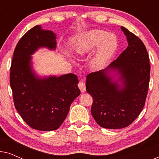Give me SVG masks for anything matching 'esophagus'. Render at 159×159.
I'll return each mask as SVG.
<instances>
[{
  "label": "esophagus",
  "instance_id": "obj_1",
  "mask_svg": "<svg viewBox=\"0 0 159 159\" xmlns=\"http://www.w3.org/2000/svg\"><path fill=\"white\" fill-rule=\"evenodd\" d=\"M78 87H79L80 90H81L82 93H83L86 90V84L83 81H80L79 83H78Z\"/></svg>",
  "mask_w": 159,
  "mask_h": 159
}]
</instances>
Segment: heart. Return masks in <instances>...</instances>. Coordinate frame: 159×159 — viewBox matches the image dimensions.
Masks as SVG:
<instances>
[{"label":"heart","mask_w":159,"mask_h":159,"mask_svg":"<svg viewBox=\"0 0 159 159\" xmlns=\"http://www.w3.org/2000/svg\"><path fill=\"white\" fill-rule=\"evenodd\" d=\"M99 44L95 61V65L98 66L109 59L116 51L118 43L114 34L98 30L86 32L77 38L75 51L78 56L84 55Z\"/></svg>","instance_id":"b5f03b06"}]
</instances>
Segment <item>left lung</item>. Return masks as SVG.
Here are the masks:
<instances>
[{"mask_svg": "<svg viewBox=\"0 0 159 159\" xmlns=\"http://www.w3.org/2000/svg\"><path fill=\"white\" fill-rule=\"evenodd\" d=\"M128 46L104 70L87 76L86 90L93 97L91 114L98 125L106 129H121L135 120L142 111L148 90L151 65L143 41L125 27ZM108 69L120 73L121 90L108 77Z\"/></svg>", "mask_w": 159, "mask_h": 159, "instance_id": "1", "label": "left lung"}]
</instances>
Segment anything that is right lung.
I'll list each match as a JSON object with an SVG mask.
<instances>
[{
  "mask_svg": "<svg viewBox=\"0 0 159 159\" xmlns=\"http://www.w3.org/2000/svg\"><path fill=\"white\" fill-rule=\"evenodd\" d=\"M52 31L35 26L17 43L10 68V85L14 106L23 120L32 129L51 131L60 127L74 100L80 94L77 75L74 74L36 77L30 66L32 55L38 48H56Z\"/></svg>",
  "mask_w": 159,
  "mask_h": 159,
  "instance_id": "obj_1",
  "label": "right lung"
}]
</instances>
